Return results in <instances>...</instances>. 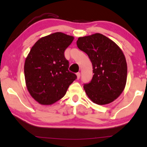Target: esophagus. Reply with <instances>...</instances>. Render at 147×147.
I'll return each instance as SVG.
<instances>
[{"label":"esophagus","instance_id":"obj_1","mask_svg":"<svg viewBox=\"0 0 147 147\" xmlns=\"http://www.w3.org/2000/svg\"><path fill=\"white\" fill-rule=\"evenodd\" d=\"M76 76H77V79H79L80 77V73H76Z\"/></svg>","mask_w":147,"mask_h":147}]
</instances>
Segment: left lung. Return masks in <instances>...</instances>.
Listing matches in <instances>:
<instances>
[{
    "mask_svg": "<svg viewBox=\"0 0 147 147\" xmlns=\"http://www.w3.org/2000/svg\"><path fill=\"white\" fill-rule=\"evenodd\" d=\"M76 45L88 55L93 66V78L84 84L86 94L94 103L106 105L118 98L127 80V63L120 48L100 33L80 37Z\"/></svg>",
    "mask_w": 147,
    "mask_h": 147,
    "instance_id": "obj_1",
    "label": "left lung"
}]
</instances>
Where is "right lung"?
Returning <instances> with one entry per match:
<instances>
[{
  "instance_id": "1",
  "label": "right lung",
  "mask_w": 147,
  "mask_h": 147,
  "mask_svg": "<svg viewBox=\"0 0 147 147\" xmlns=\"http://www.w3.org/2000/svg\"><path fill=\"white\" fill-rule=\"evenodd\" d=\"M74 37L57 32L42 37L34 44L25 59L24 73L27 90L42 105L61 99L69 86L77 78L69 71L65 50Z\"/></svg>"
}]
</instances>
